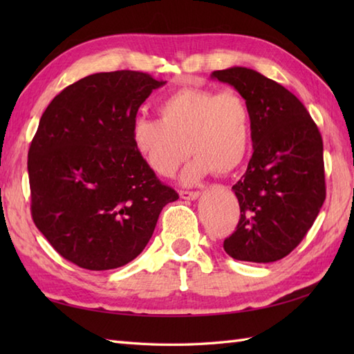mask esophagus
<instances>
[{
	"label": "esophagus",
	"instance_id": "34e87169",
	"mask_svg": "<svg viewBox=\"0 0 354 354\" xmlns=\"http://www.w3.org/2000/svg\"><path fill=\"white\" fill-rule=\"evenodd\" d=\"M199 192H187V190H181L179 192V196H181L183 199H187V201H194L199 198Z\"/></svg>",
	"mask_w": 354,
	"mask_h": 354
}]
</instances>
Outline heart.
I'll return each instance as SVG.
<instances>
[{"label": "heart", "instance_id": "obj_1", "mask_svg": "<svg viewBox=\"0 0 354 354\" xmlns=\"http://www.w3.org/2000/svg\"><path fill=\"white\" fill-rule=\"evenodd\" d=\"M156 112L158 118H135L131 137L138 156L158 176H173L189 152L193 158L181 179L193 185L212 171L237 170L250 152L251 111L232 89L183 86L160 100Z\"/></svg>", "mask_w": 354, "mask_h": 354}]
</instances>
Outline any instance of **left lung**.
Wrapping results in <instances>:
<instances>
[{"label": "left lung", "instance_id": "left-lung-1", "mask_svg": "<svg viewBox=\"0 0 354 354\" xmlns=\"http://www.w3.org/2000/svg\"><path fill=\"white\" fill-rule=\"evenodd\" d=\"M212 79L234 86L248 103L254 147L232 185L240 221L223 250L242 261H277L299 245L326 201L321 133L304 104L263 74L232 66Z\"/></svg>", "mask_w": 354, "mask_h": 354}]
</instances>
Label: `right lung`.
Returning a JSON list of instances; mask_svg holds the SVG:
<instances>
[{
	"mask_svg": "<svg viewBox=\"0 0 354 354\" xmlns=\"http://www.w3.org/2000/svg\"><path fill=\"white\" fill-rule=\"evenodd\" d=\"M164 80L97 73L45 109L28 150L33 222L64 259L89 270L124 266L145 250L161 209L179 196L138 156L131 129Z\"/></svg>",
	"mask_w": 354,
	"mask_h": 354,
	"instance_id": "add662e5",
	"label": "right lung"
}]
</instances>
